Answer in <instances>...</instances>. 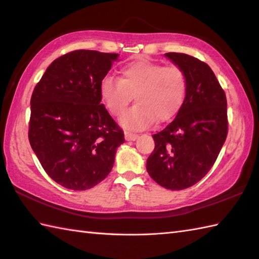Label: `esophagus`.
I'll list each match as a JSON object with an SVG mask.
<instances>
[{"mask_svg":"<svg viewBox=\"0 0 259 259\" xmlns=\"http://www.w3.org/2000/svg\"><path fill=\"white\" fill-rule=\"evenodd\" d=\"M124 138H125V140H128V141H135L137 138H138V135L129 133V131H125Z\"/></svg>","mask_w":259,"mask_h":259,"instance_id":"34e87169","label":"esophagus"}]
</instances>
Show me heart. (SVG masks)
Listing matches in <instances>:
<instances>
[{
    "mask_svg": "<svg viewBox=\"0 0 259 259\" xmlns=\"http://www.w3.org/2000/svg\"><path fill=\"white\" fill-rule=\"evenodd\" d=\"M108 111L120 117L133 100L134 108L121 118L125 129L142 130L158 121H167L179 111L187 93V78L178 67L141 59L121 69L120 79L106 75L99 87Z\"/></svg>",
    "mask_w": 259,
    "mask_h": 259,
    "instance_id": "b5f03b06",
    "label": "heart"
}]
</instances>
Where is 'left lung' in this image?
Here are the masks:
<instances>
[{
  "instance_id": "8db88e82",
  "label": "left lung",
  "mask_w": 259,
  "mask_h": 259,
  "mask_svg": "<svg viewBox=\"0 0 259 259\" xmlns=\"http://www.w3.org/2000/svg\"><path fill=\"white\" fill-rule=\"evenodd\" d=\"M187 78V93L176 118L152 135L155 150L147 171L171 190L194 186L208 174L228 133L227 99L210 67L185 53L164 54Z\"/></svg>"
}]
</instances>
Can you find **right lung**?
I'll list each match as a JSON object with an SVG mask.
<instances>
[{
	"mask_svg": "<svg viewBox=\"0 0 259 259\" xmlns=\"http://www.w3.org/2000/svg\"><path fill=\"white\" fill-rule=\"evenodd\" d=\"M118 53L75 50L54 60L31 97L29 140L46 172L85 190L111 171L123 130L101 103V80Z\"/></svg>",
	"mask_w": 259,
	"mask_h": 259,
	"instance_id": "add662e5",
	"label": "right lung"
}]
</instances>
